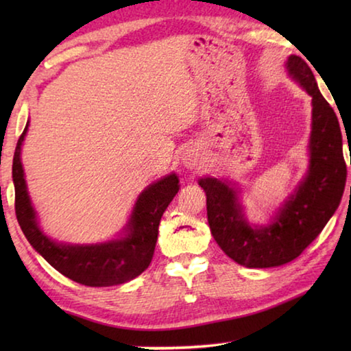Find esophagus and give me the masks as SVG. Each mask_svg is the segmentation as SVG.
Masks as SVG:
<instances>
[{
    "label": "esophagus",
    "instance_id": "34e87169",
    "mask_svg": "<svg viewBox=\"0 0 351 351\" xmlns=\"http://www.w3.org/2000/svg\"><path fill=\"white\" fill-rule=\"evenodd\" d=\"M182 165L186 169H199L201 165H204V156L201 154L198 148L189 147L186 152L182 153Z\"/></svg>",
    "mask_w": 351,
    "mask_h": 351
}]
</instances>
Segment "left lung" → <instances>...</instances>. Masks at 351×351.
Segmentation results:
<instances>
[{"label":"left lung","instance_id":"8db88e82","mask_svg":"<svg viewBox=\"0 0 351 351\" xmlns=\"http://www.w3.org/2000/svg\"><path fill=\"white\" fill-rule=\"evenodd\" d=\"M285 68L310 94L313 106L308 170L294 192L268 224L257 226L246 217L239 184L212 176L198 181L206 192L213 239L228 257L246 268H274L299 257L335 215L346 187L347 165L336 112L320 94L313 71L300 57L289 56Z\"/></svg>","mask_w":351,"mask_h":351}]
</instances>
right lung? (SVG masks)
Returning a JSON list of instances; mask_svg holds the SVG:
<instances>
[{
  "mask_svg": "<svg viewBox=\"0 0 351 351\" xmlns=\"http://www.w3.org/2000/svg\"><path fill=\"white\" fill-rule=\"evenodd\" d=\"M27 128L29 121L16 142L12 178L16 219L31 246L60 274L86 287H114L141 276L153 258L162 213L180 190L176 173L165 175L142 190L127 224L116 239L91 245L58 243L40 228L37 210L27 192L21 162V147Z\"/></svg>",
  "mask_w": 351,
  "mask_h": 351,
  "instance_id": "1",
  "label": "right lung"
}]
</instances>
